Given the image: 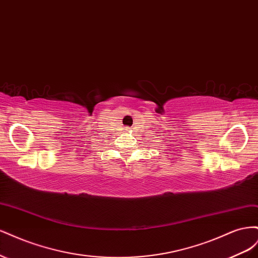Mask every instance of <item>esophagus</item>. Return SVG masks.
I'll list each match as a JSON object with an SVG mask.
<instances>
[{
    "label": "esophagus",
    "instance_id": "esophagus-1",
    "mask_svg": "<svg viewBox=\"0 0 258 258\" xmlns=\"http://www.w3.org/2000/svg\"><path fill=\"white\" fill-rule=\"evenodd\" d=\"M129 130H130L129 128H126V131H129Z\"/></svg>",
    "mask_w": 258,
    "mask_h": 258
}]
</instances>
